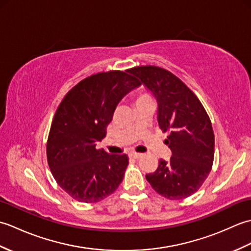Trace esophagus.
Here are the masks:
<instances>
[{"label":"esophagus","mask_w":251,"mask_h":251,"mask_svg":"<svg viewBox=\"0 0 251 251\" xmlns=\"http://www.w3.org/2000/svg\"><path fill=\"white\" fill-rule=\"evenodd\" d=\"M129 156H130L131 158L138 159V158H140V157L142 156V154H141V153H130V154H129Z\"/></svg>","instance_id":"34e87169"}]
</instances>
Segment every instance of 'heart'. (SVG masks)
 I'll return each mask as SVG.
<instances>
[{
    "label": "heart",
    "instance_id": "1",
    "mask_svg": "<svg viewBox=\"0 0 251 251\" xmlns=\"http://www.w3.org/2000/svg\"><path fill=\"white\" fill-rule=\"evenodd\" d=\"M134 100H135V104H141V103H146V102H152V99L150 96H149L147 93L142 92V90H138V92L134 96Z\"/></svg>",
    "mask_w": 251,
    "mask_h": 251
}]
</instances>
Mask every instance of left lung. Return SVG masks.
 Instances as JSON below:
<instances>
[{
	"label": "left lung",
	"mask_w": 251,
	"mask_h": 251,
	"mask_svg": "<svg viewBox=\"0 0 251 251\" xmlns=\"http://www.w3.org/2000/svg\"><path fill=\"white\" fill-rule=\"evenodd\" d=\"M157 100V121L165 143L172 150L168 162L159 159L156 170L146 176L159 195L177 201L199 190L209 175L215 155V135L201 102L186 85L155 66L129 69Z\"/></svg>",
	"instance_id": "obj_1"
}]
</instances>
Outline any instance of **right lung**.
Wrapping results in <instances>:
<instances>
[{
    "mask_svg": "<svg viewBox=\"0 0 251 251\" xmlns=\"http://www.w3.org/2000/svg\"><path fill=\"white\" fill-rule=\"evenodd\" d=\"M129 70L93 74L62 99L47 140V162L57 183L72 199L97 202L123 181L128 157L96 149L105 137L117 103L139 81Z\"/></svg>",
    "mask_w": 251,
    "mask_h": 251,
    "instance_id": "obj_1",
    "label": "right lung"
}]
</instances>
